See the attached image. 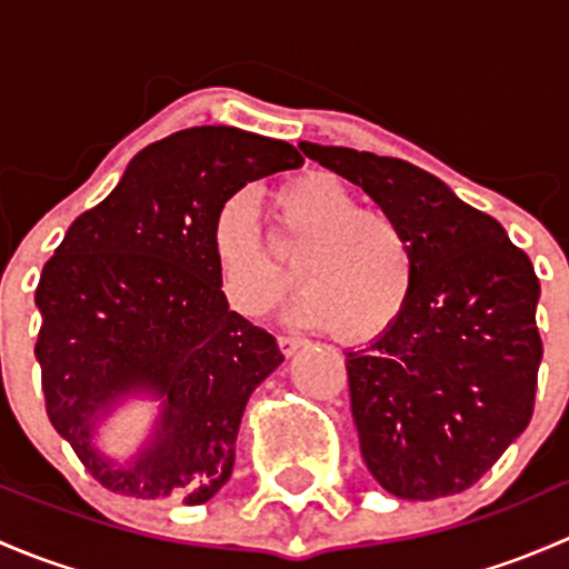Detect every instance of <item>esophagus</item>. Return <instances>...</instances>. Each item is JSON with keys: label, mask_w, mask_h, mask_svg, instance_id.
Segmentation results:
<instances>
[{"label": "esophagus", "mask_w": 569, "mask_h": 569, "mask_svg": "<svg viewBox=\"0 0 569 569\" xmlns=\"http://www.w3.org/2000/svg\"><path fill=\"white\" fill-rule=\"evenodd\" d=\"M278 343H280V352H283L286 358H291V355H295L297 349L306 347V341H302V338H297V336H280Z\"/></svg>", "instance_id": "esophagus-1"}]
</instances>
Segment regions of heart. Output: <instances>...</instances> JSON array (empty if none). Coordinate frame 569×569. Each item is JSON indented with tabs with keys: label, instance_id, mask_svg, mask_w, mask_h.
<instances>
[{
	"label": "heart",
	"instance_id": "1",
	"mask_svg": "<svg viewBox=\"0 0 569 569\" xmlns=\"http://www.w3.org/2000/svg\"><path fill=\"white\" fill-rule=\"evenodd\" d=\"M272 211V248L244 198L226 200L211 220L209 250L237 311H274L295 289L289 269L297 267L306 291L297 319L306 325L343 343H371L399 325L416 295L418 252L391 211L360 206L347 183L321 170L280 183Z\"/></svg>",
	"mask_w": 569,
	"mask_h": 569
}]
</instances>
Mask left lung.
<instances>
[{
  "instance_id": "1",
  "label": "left lung",
  "mask_w": 569,
  "mask_h": 569,
  "mask_svg": "<svg viewBox=\"0 0 569 569\" xmlns=\"http://www.w3.org/2000/svg\"><path fill=\"white\" fill-rule=\"evenodd\" d=\"M300 148L391 211L418 252L405 317L371 347L347 352L366 468L407 501L468 490L531 421L542 338L529 256L501 222L405 159Z\"/></svg>"
}]
</instances>
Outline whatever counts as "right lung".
<instances>
[{
	"mask_svg": "<svg viewBox=\"0 0 569 569\" xmlns=\"http://www.w3.org/2000/svg\"><path fill=\"white\" fill-rule=\"evenodd\" d=\"M300 164L289 142L233 126L176 131L142 148L46 261L36 289L46 412L107 490L194 507L231 476L244 405L283 355L228 308L211 220L244 183ZM134 392L162 398L163 412L152 440L118 466L92 435Z\"/></svg>",
	"mask_w": 569,
	"mask_h": 569,
	"instance_id": "obj_1",
	"label": "right lung"
}]
</instances>
